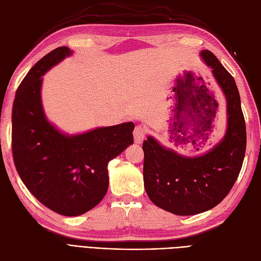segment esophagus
<instances>
[{"label":"esophagus","mask_w":261,"mask_h":261,"mask_svg":"<svg viewBox=\"0 0 261 261\" xmlns=\"http://www.w3.org/2000/svg\"><path fill=\"white\" fill-rule=\"evenodd\" d=\"M146 137V129L145 127L140 125H137L135 129H134V140H135V144H141L143 143V140Z\"/></svg>","instance_id":"esophagus-1"}]
</instances>
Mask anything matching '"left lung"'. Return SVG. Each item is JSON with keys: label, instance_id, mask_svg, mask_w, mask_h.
Here are the masks:
<instances>
[{"label": "left lung", "instance_id": "8db88e82", "mask_svg": "<svg viewBox=\"0 0 261 261\" xmlns=\"http://www.w3.org/2000/svg\"><path fill=\"white\" fill-rule=\"evenodd\" d=\"M200 57L212 69L226 99L224 137L209 151L196 156L178 154L151 136L143 144L146 193L155 206L177 216L198 215L222 201L238 179L246 150V126L234 78L212 52L203 50ZM193 111L180 126H194V134L202 135L209 128L206 120L211 112L207 108H202V114Z\"/></svg>", "mask_w": 261, "mask_h": 261}]
</instances>
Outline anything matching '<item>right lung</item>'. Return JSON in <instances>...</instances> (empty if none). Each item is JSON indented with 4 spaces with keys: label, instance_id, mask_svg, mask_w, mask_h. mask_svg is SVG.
<instances>
[{
    "label": "right lung",
    "instance_id": "add662e5",
    "mask_svg": "<svg viewBox=\"0 0 261 261\" xmlns=\"http://www.w3.org/2000/svg\"><path fill=\"white\" fill-rule=\"evenodd\" d=\"M72 53L60 46L37 62L18 87L12 112L13 159L22 183L46 208L66 217L103 199L108 163L134 143L135 127L127 122L67 135L46 120L42 76Z\"/></svg>",
    "mask_w": 261,
    "mask_h": 261
}]
</instances>
